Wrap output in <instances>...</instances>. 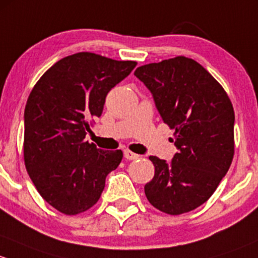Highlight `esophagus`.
<instances>
[{
	"instance_id": "1",
	"label": "esophagus",
	"mask_w": 258,
	"mask_h": 258,
	"mask_svg": "<svg viewBox=\"0 0 258 258\" xmlns=\"http://www.w3.org/2000/svg\"><path fill=\"white\" fill-rule=\"evenodd\" d=\"M124 158L128 159V160H135V159L139 158V155H137V154L130 150H124Z\"/></svg>"
}]
</instances>
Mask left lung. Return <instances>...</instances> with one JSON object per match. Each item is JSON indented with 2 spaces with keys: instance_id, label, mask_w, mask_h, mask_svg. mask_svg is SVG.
Instances as JSON below:
<instances>
[{
  "instance_id": "left-lung-1",
  "label": "left lung",
  "mask_w": 258,
  "mask_h": 258,
  "mask_svg": "<svg viewBox=\"0 0 258 258\" xmlns=\"http://www.w3.org/2000/svg\"><path fill=\"white\" fill-rule=\"evenodd\" d=\"M153 94L164 123L174 129L171 161L149 156L155 166L145 185L149 203L181 215L209 200L230 169L235 153V111L221 84L201 64L179 55L134 72Z\"/></svg>"
}]
</instances>
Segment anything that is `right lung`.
Masks as SVG:
<instances>
[{"instance_id":"obj_1","label":"right lung","mask_w":258,"mask_h":258,"mask_svg":"<svg viewBox=\"0 0 258 258\" xmlns=\"http://www.w3.org/2000/svg\"><path fill=\"white\" fill-rule=\"evenodd\" d=\"M135 66L79 52L54 63L32 89L25 108V165L39 195L62 214L97 204L105 177L123 159L121 150L98 149L86 134L90 119L102 115L109 90Z\"/></svg>"}]
</instances>
